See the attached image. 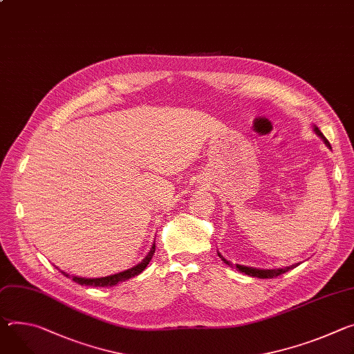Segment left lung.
Instances as JSON below:
<instances>
[{
    "label": "left lung",
    "instance_id": "left-lung-1",
    "mask_svg": "<svg viewBox=\"0 0 354 354\" xmlns=\"http://www.w3.org/2000/svg\"><path fill=\"white\" fill-rule=\"evenodd\" d=\"M315 130V133L322 138L324 141H325V144L328 145V147H330V144H329V141L326 140V137L320 133V130L317 127H315L313 128ZM218 257L220 259L226 263V264H229V266H232L226 259H223V255L218 252ZM298 264H294V266H291V267H285V268H277V270H257V268H252V267H244V266H239V264H236L234 266V268L237 270V271H240V272H244V274H247V275H250V277H257V278H277L278 275H281V274H283V272H286V271H289V270H292V268H295Z\"/></svg>",
    "mask_w": 354,
    "mask_h": 354
}]
</instances>
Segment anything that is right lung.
Segmentation results:
<instances>
[{"label":"right lung","mask_w":354,"mask_h":354,"mask_svg":"<svg viewBox=\"0 0 354 354\" xmlns=\"http://www.w3.org/2000/svg\"><path fill=\"white\" fill-rule=\"evenodd\" d=\"M153 252H155V243L152 244L151 251L148 252V255L145 257V259H144L138 266H136V267H133V268H130V270L118 272V274H114V275H110V277H103V278H80V277H73L72 279H73L75 282L80 283V285H87V286H114V285H117L118 282H122V281H125V279H130V278H133V277L141 274V272L147 268V266L149 264ZM62 274L65 275V277H69V278H71V275L66 274V272L62 271Z\"/></svg>","instance_id":"right-lung-1"}]
</instances>
